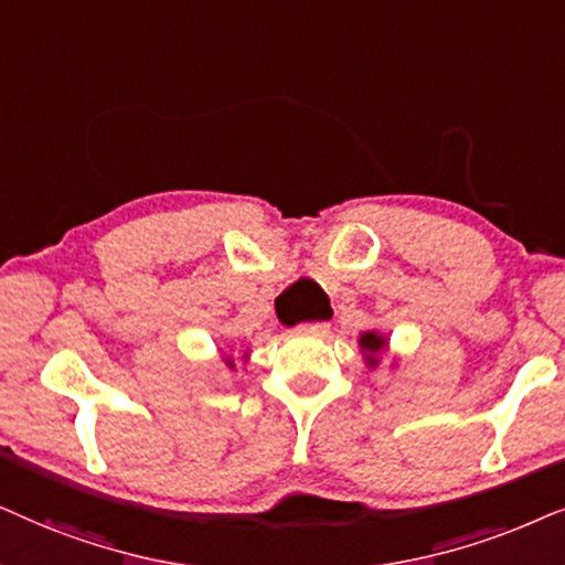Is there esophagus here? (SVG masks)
<instances>
[{
  "label": "esophagus",
  "mask_w": 565,
  "mask_h": 565,
  "mask_svg": "<svg viewBox=\"0 0 565 565\" xmlns=\"http://www.w3.org/2000/svg\"><path fill=\"white\" fill-rule=\"evenodd\" d=\"M299 333H307V335H326L330 326L328 322H302V326H297Z\"/></svg>",
  "instance_id": "esophagus-1"
}]
</instances>
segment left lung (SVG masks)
Returning <instances> with one entry per match:
<instances>
[{
    "label": "left lung",
    "mask_w": 565,
    "mask_h": 565,
    "mask_svg": "<svg viewBox=\"0 0 565 565\" xmlns=\"http://www.w3.org/2000/svg\"><path fill=\"white\" fill-rule=\"evenodd\" d=\"M359 353L361 359H364L366 370H377L382 364V356L390 351V335L380 333V330H364V333L359 335ZM390 366H395V361Z\"/></svg>",
    "instance_id": "1"
}]
</instances>
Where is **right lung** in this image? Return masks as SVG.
<instances>
[{
  "mask_svg": "<svg viewBox=\"0 0 565 565\" xmlns=\"http://www.w3.org/2000/svg\"><path fill=\"white\" fill-rule=\"evenodd\" d=\"M247 356H250V353L245 351V353H243V361H247ZM222 361H224V366H227V370L235 372V366H237V364H235V356H232L230 351H224V353H222Z\"/></svg>",
  "mask_w": 565,
  "mask_h": 565,
  "instance_id": "1",
  "label": "right lung"
}]
</instances>
